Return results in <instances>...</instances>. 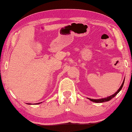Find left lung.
Segmentation results:
<instances>
[{
	"label": "left lung",
	"instance_id": "8db88e82",
	"mask_svg": "<svg viewBox=\"0 0 132 132\" xmlns=\"http://www.w3.org/2000/svg\"><path fill=\"white\" fill-rule=\"evenodd\" d=\"M124 81H123L122 83L121 86H120V88H119V89L117 91H116V93H114V94L111 95V96H109V97H107L106 98H103V99H89V98H88V99H89L90 101H92V102H96V103H102V102H108L109 101H110L111 99H112L113 97H114L115 96H116V94H118V93H119V92L120 91H121L123 85H124Z\"/></svg>",
	"mask_w": 132,
	"mask_h": 132
}]
</instances>
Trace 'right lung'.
<instances>
[{
    "label": "right lung",
    "mask_w": 132,
    "mask_h": 132,
    "mask_svg": "<svg viewBox=\"0 0 132 132\" xmlns=\"http://www.w3.org/2000/svg\"><path fill=\"white\" fill-rule=\"evenodd\" d=\"M39 103H36V104H39ZM27 104H30V103H27ZM30 104H31V103H30ZM35 104H36V103H35Z\"/></svg>",
    "instance_id": "add662e5"
}]
</instances>
